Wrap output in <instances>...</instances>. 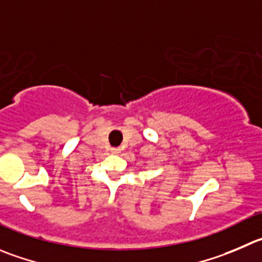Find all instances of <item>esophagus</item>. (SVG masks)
Listing matches in <instances>:
<instances>
[{
  "mask_svg": "<svg viewBox=\"0 0 262 262\" xmlns=\"http://www.w3.org/2000/svg\"><path fill=\"white\" fill-rule=\"evenodd\" d=\"M119 151H121V149H118V148H112V153H113V154H118Z\"/></svg>",
  "mask_w": 262,
  "mask_h": 262,
  "instance_id": "esophagus-1",
  "label": "esophagus"
}]
</instances>
